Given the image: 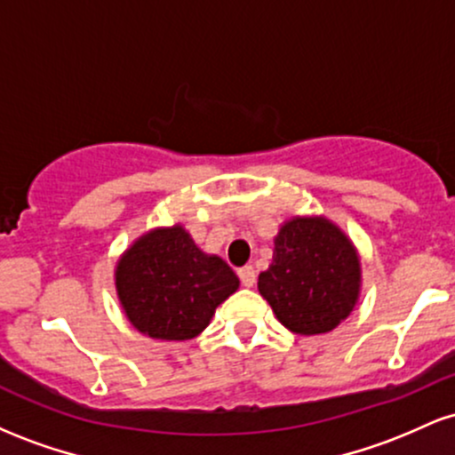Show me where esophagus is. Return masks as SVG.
I'll return each instance as SVG.
<instances>
[{"label":"esophagus","mask_w":455,"mask_h":455,"mask_svg":"<svg viewBox=\"0 0 455 455\" xmlns=\"http://www.w3.org/2000/svg\"><path fill=\"white\" fill-rule=\"evenodd\" d=\"M237 275H239V280H242L243 286H252L254 282H257V271H254L252 265H245V267L237 269Z\"/></svg>","instance_id":"esophagus-1"}]
</instances>
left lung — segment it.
<instances>
[{"mask_svg":"<svg viewBox=\"0 0 455 455\" xmlns=\"http://www.w3.org/2000/svg\"><path fill=\"white\" fill-rule=\"evenodd\" d=\"M274 243V260L259 275L260 295L291 331H331L357 301L359 259L353 243L325 218H295Z\"/></svg>","mask_w":455,"mask_h":455,"instance_id":"8db88e82","label":"left lung"}]
</instances>
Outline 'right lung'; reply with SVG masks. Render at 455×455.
Wrapping results in <instances>:
<instances>
[{
    "instance_id": "1",
    "label": "right lung",
    "mask_w": 455,
    "mask_h": 455,
    "mask_svg": "<svg viewBox=\"0 0 455 455\" xmlns=\"http://www.w3.org/2000/svg\"><path fill=\"white\" fill-rule=\"evenodd\" d=\"M119 301L140 333L158 340H190L239 280L218 257H207L181 227L139 239L115 274Z\"/></svg>"
}]
</instances>
